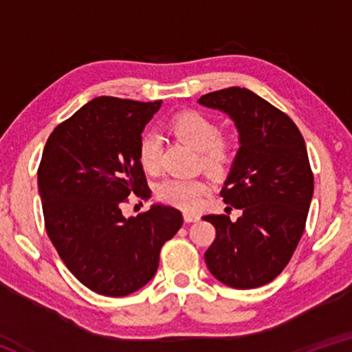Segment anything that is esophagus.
<instances>
[{
  "label": "esophagus",
  "instance_id": "obj_1",
  "mask_svg": "<svg viewBox=\"0 0 352 352\" xmlns=\"http://www.w3.org/2000/svg\"><path fill=\"white\" fill-rule=\"evenodd\" d=\"M183 219H184V222L190 223V222H197V220L200 219V216H199V214H195V212H184L183 214Z\"/></svg>",
  "mask_w": 352,
  "mask_h": 352
}]
</instances>
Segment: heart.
I'll return each mask as SVG.
<instances>
[{"mask_svg": "<svg viewBox=\"0 0 352 352\" xmlns=\"http://www.w3.org/2000/svg\"><path fill=\"white\" fill-rule=\"evenodd\" d=\"M169 130L200 152V163L211 172H222L231 160V147L220 138V129L211 118L195 110H186L169 121ZM138 162L148 174L160 169L162 163V140L153 132H144L138 141ZM208 186L200 178L170 177L157 184V197L182 210H194L200 205Z\"/></svg>", "mask_w": 352, "mask_h": 352, "instance_id": "obj_1", "label": "heart"}]
</instances>
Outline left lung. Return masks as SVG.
Listing matches in <instances>:
<instances>
[{"label":"left lung","instance_id":"8db88e82","mask_svg":"<svg viewBox=\"0 0 352 352\" xmlns=\"http://www.w3.org/2000/svg\"><path fill=\"white\" fill-rule=\"evenodd\" d=\"M199 104L226 113L239 132L220 195L242 216L204 217L216 228L206 265L230 287H259L284 270L305 233L314 194L305 138L285 113L247 88L208 93Z\"/></svg>","mask_w":352,"mask_h":352}]
</instances>
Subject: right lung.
Listing matches in <instances>:
<instances>
[{
    "label": "right lung",
    "instance_id": "right-lung-1",
    "mask_svg": "<svg viewBox=\"0 0 352 352\" xmlns=\"http://www.w3.org/2000/svg\"><path fill=\"white\" fill-rule=\"evenodd\" d=\"M162 100L100 96L54 129L38 166L46 233L68 270L105 296L133 294L153 278L160 250L183 225L172 206L126 219L130 194L147 199L138 141Z\"/></svg>",
    "mask_w": 352,
    "mask_h": 352
}]
</instances>
